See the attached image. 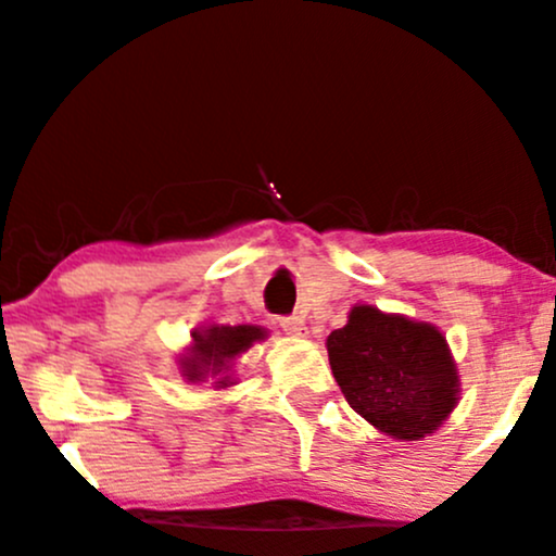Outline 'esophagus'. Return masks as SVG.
Listing matches in <instances>:
<instances>
[{"label": "esophagus", "instance_id": "34e87169", "mask_svg": "<svg viewBox=\"0 0 556 556\" xmlns=\"http://www.w3.org/2000/svg\"><path fill=\"white\" fill-rule=\"evenodd\" d=\"M279 329H282L285 333H290V337H303L305 320L300 316H282L279 318Z\"/></svg>", "mask_w": 556, "mask_h": 556}]
</instances>
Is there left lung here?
<instances>
[{"instance_id": "1", "label": "left lung", "mask_w": 556, "mask_h": 556, "mask_svg": "<svg viewBox=\"0 0 556 556\" xmlns=\"http://www.w3.org/2000/svg\"><path fill=\"white\" fill-rule=\"evenodd\" d=\"M326 350L352 409L396 440L425 438L456 409V363L432 324L354 305Z\"/></svg>"}]
</instances>
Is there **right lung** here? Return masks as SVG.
Wrapping results in <instances>:
<instances>
[{
	"instance_id": "obj_1",
	"label": "right lung",
	"mask_w": 556,
	"mask_h": 556,
	"mask_svg": "<svg viewBox=\"0 0 556 556\" xmlns=\"http://www.w3.org/2000/svg\"><path fill=\"white\" fill-rule=\"evenodd\" d=\"M193 344L189 354L180 357V376L189 383H204L214 380V388L232 386V365L249 346L266 339L261 326H204L191 333Z\"/></svg>"
}]
</instances>
